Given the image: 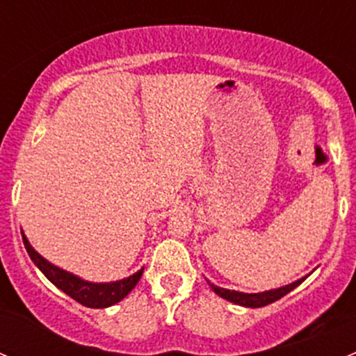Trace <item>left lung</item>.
<instances>
[{
	"label": "left lung",
	"instance_id": "8db88e82",
	"mask_svg": "<svg viewBox=\"0 0 356 356\" xmlns=\"http://www.w3.org/2000/svg\"><path fill=\"white\" fill-rule=\"evenodd\" d=\"M305 279L307 277L298 279V281L293 282V284L282 286V288H279V289H270V291H265V293H254V294L239 293V291L218 288V286L211 284V282H210V286H211V289H213L218 296L224 298V300L232 301V303H236V305H241V307L258 308V307H265V305H270V303H274V301L281 300V298L286 296L289 291H293L296 286H300Z\"/></svg>",
	"mask_w": 356,
	"mask_h": 356
}]
</instances>
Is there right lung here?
Instances as JSON below:
<instances>
[{
  "mask_svg": "<svg viewBox=\"0 0 356 356\" xmlns=\"http://www.w3.org/2000/svg\"><path fill=\"white\" fill-rule=\"evenodd\" d=\"M24 246L27 250L31 260L38 265L39 270L53 282L58 289H62L63 293L68 294L70 298H74L75 301H79L81 305L89 308H106L111 305L118 303L120 300H124L134 286L138 284V281L143 275V268L139 272H136L131 277L124 279V281H115V282H105V284H95V282L82 281V279L75 277V275L68 274V272L62 270V268L55 267V265L49 264L48 260L41 257L38 251L29 245L27 238L22 234Z\"/></svg>",
  "mask_w": 356,
  "mask_h": 356,
  "instance_id": "obj_1",
  "label": "right lung"
}]
</instances>
